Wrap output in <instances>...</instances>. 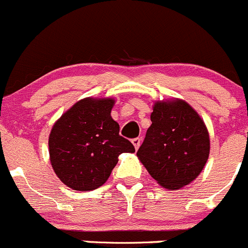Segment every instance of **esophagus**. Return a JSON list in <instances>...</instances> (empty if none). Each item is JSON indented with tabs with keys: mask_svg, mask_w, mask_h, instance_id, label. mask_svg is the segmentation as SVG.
<instances>
[{
	"mask_svg": "<svg viewBox=\"0 0 248 248\" xmlns=\"http://www.w3.org/2000/svg\"><path fill=\"white\" fill-rule=\"evenodd\" d=\"M132 144H134V147L135 148H139L140 147V144H141V139H140V137H135V139H132Z\"/></svg>",
	"mask_w": 248,
	"mask_h": 248,
	"instance_id": "esophagus-1",
	"label": "esophagus"
}]
</instances>
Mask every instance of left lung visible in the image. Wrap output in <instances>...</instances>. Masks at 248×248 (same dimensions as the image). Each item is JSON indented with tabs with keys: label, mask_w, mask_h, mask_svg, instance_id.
Returning a JSON list of instances; mask_svg holds the SVG:
<instances>
[{
	"label": "left lung",
	"mask_w": 248,
	"mask_h": 248,
	"mask_svg": "<svg viewBox=\"0 0 248 248\" xmlns=\"http://www.w3.org/2000/svg\"><path fill=\"white\" fill-rule=\"evenodd\" d=\"M137 156L163 187L180 189L204 169L210 154L205 123L186 101L155 102Z\"/></svg>",
	"instance_id": "left-lung-1"
}]
</instances>
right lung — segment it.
<instances>
[{
  "instance_id": "1",
  "label": "right lung",
  "mask_w": 248,
  "mask_h": 248,
  "mask_svg": "<svg viewBox=\"0 0 248 248\" xmlns=\"http://www.w3.org/2000/svg\"><path fill=\"white\" fill-rule=\"evenodd\" d=\"M113 105L112 99H83L54 124L49 135L50 163L67 187L82 192L101 187L119 154L135 152L112 119Z\"/></svg>"
}]
</instances>
